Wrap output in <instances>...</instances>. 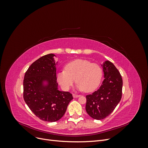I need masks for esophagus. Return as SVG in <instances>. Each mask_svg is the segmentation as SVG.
<instances>
[{
    "mask_svg": "<svg viewBox=\"0 0 148 148\" xmlns=\"http://www.w3.org/2000/svg\"><path fill=\"white\" fill-rule=\"evenodd\" d=\"M73 97H79V95H76V94H73Z\"/></svg>",
    "mask_w": 148,
    "mask_h": 148,
    "instance_id": "obj_1",
    "label": "esophagus"
}]
</instances>
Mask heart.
<instances>
[{"label": "heart", "mask_w": 148, "mask_h": 148, "mask_svg": "<svg viewBox=\"0 0 148 148\" xmlns=\"http://www.w3.org/2000/svg\"><path fill=\"white\" fill-rule=\"evenodd\" d=\"M102 77V70L99 65L83 59L69 62L65 65V70L56 75L57 82L64 90H69L76 79L78 90L86 92H92L97 89Z\"/></svg>", "instance_id": "1"}]
</instances>
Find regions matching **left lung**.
<instances>
[{
	"label": "left lung",
	"mask_w": 148,
	"mask_h": 148,
	"mask_svg": "<svg viewBox=\"0 0 148 148\" xmlns=\"http://www.w3.org/2000/svg\"><path fill=\"white\" fill-rule=\"evenodd\" d=\"M104 79L99 89L87 95L86 110L94 119L102 120L109 115L122 98L123 81L119 70L109 60L101 64Z\"/></svg>",
	"instance_id": "left-lung-1"
}]
</instances>
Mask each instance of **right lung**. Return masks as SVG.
I'll list each match as a JSON object with an SVG mask.
<instances>
[{"label":"right lung","instance_id":"obj_1","mask_svg":"<svg viewBox=\"0 0 148 148\" xmlns=\"http://www.w3.org/2000/svg\"><path fill=\"white\" fill-rule=\"evenodd\" d=\"M56 57L49 53L40 57L30 65L23 80L26 104L38 118L49 122L63 117L73 99L71 93L58 89Z\"/></svg>","mask_w":148,"mask_h":148}]
</instances>
